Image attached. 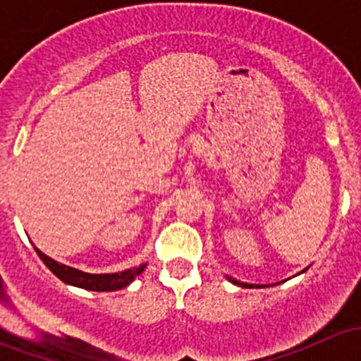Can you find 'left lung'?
Wrapping results in <instances>:
<instances>
[{"mask_svg":"<svg viewBox=\"0 0 361 361\" xmlns=\"http://www.w3.org/2000/svg\"><path fill=\"white\" fill-rule=\"evenodd\" d=\"M307 269H309V267H305L304 271H302V272H305V271H307ZM225 278H227L228 281H231V283H234V285L241 286V288H265V286H269V285H250V283H243V281H238V279L231 278V276H225Z\"/></svg>","mask_w":361,"mask_h":361,"instance_id":"8db88e82","label":"left lung"}]
</instances>
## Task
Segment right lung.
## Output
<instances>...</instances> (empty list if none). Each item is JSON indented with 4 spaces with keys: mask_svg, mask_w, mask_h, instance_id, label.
Masks as SVG:
<instances>
[{
    "mask_svg": "<svg viewBox=\"0 0 361 361\" xmlns=\"http://www.w3.org/2000/svg\"><path fill=\"white\" fill-rule=\"evenodd\" d=\"M35 250L36 253H38V257L43 260V264H45L61 281H64L66 285L71 286H78V288L83 290H92V292H115V290L126 288V286H129L130 283L145 271V267H147V264H141L137 265V267L126 269V271L122 272H111V274H89V272H83L75 267H69V265L59 264V262L54 260V258L47 257V255L43 253V251H39L36 246Z\"/></svg>",
    "mask_w": 361,
    "mask_h": 361,
    "instance_id": "obj_1",
    "label": "right lung"
}]
</instances>
